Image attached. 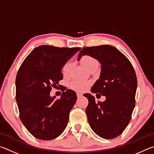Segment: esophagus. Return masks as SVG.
Masks as SVG:
<instances>
[{
	"label": "esophagus",
	"instance_id": "esophagus-1",
	"mask_svg": "<svg viewBox=\"0 0 154 154\" xmlns=\"http://www.w3.org/2000/svg\"><path fill=\"white\" fill-rule=\"evenodd\" d=\"M82 96V94H81V93H77V97L78 98H80Z\"/></svg>",
	"mask_w": 154,
	"mask_h": 154
}]
</instances>
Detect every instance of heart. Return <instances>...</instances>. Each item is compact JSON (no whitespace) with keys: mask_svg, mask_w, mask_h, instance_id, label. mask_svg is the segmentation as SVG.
Wrapping results in <instances>:
<instances>
[{"mask_svg":"<svg viewBox=\"0 0 154 154\" xmlns=\"http://www.w3.org/2000/svg\"><path fill=\"white\" fill-rule=\"evenodd\" d=\"M81 63L83 65L86 69H88L90 67H93L94 66H98V61L97 59L94 57L89 55H85L81 58ZM72 67V63L71 62H67L63 68V73L64 75H67L69 74ZM90 82L88 81H85V80H75L72 81L70 84L71 87L74 90L77 91H84L87 88L89 87Z\"/></svg>","mask_w":154,"mask_h":154,"instance_id":"obj_1","label":"heart"}]
</instances>
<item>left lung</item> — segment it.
I'll list each match as a JSON object with an SVG mask.
<instances>
[{
  "instance_id": "8db88e82",
  "label": "left lung",
  "mask_w": 154,
  "mask_h": 154,
  "mask_svg": "<svg viewBox=\"0 0 154 154\" xmlns=\"http://www.w3.org/2000/svg\"><path fill=\"white\" fill-rule=\"evenodd\" d=\"M83 55L93 57L101 63L99 79L91 91L106 96L105 101L96 103L95 97L84 94L88 100L86 109L88 123L101 138L114 139L125 131L131 119L137 88L135 72L127 57L111 45L83 48L78 61Z\"/></svg>"
}]
</instances>
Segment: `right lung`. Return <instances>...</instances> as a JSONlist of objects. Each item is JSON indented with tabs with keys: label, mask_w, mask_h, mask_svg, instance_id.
<instances>
[{
	"label": "right lung",
	"mask_w": 154,
	"mask_h": 154,
	"mask_svg": "<svg viewBox=\"0 0 154 154\" xmlns=\"http://www.w3.org/2000/svg\"><path fill=\"white\" fill-rule=\"evenodd\" d=\"M81 48L42 45L35 48L21 64L15 80L16 101L21 121L37 139L52 140L63 133L76 93L67 89L61 97H51L52 87L63 79L62 67Z\"/></svg>",
	"instance_id": "right-lung-1"
}]
</instances>
